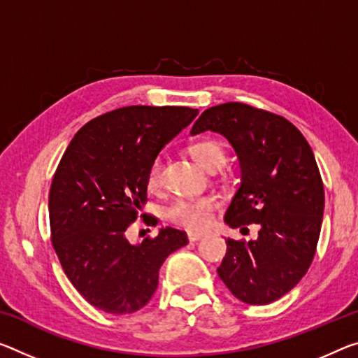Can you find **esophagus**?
Returning a JSON list of instances; mask_svg holds the SVG:
<instances>
[{
    "mask_svg": "<svg viewBox=\"0 0 358 358\" xmlns=\"http://www.w3.org/2000/svg\"><path fill=\"white\" fill-rule=\"evenodd\" d=\"M203 236H206V234H203V232H192V231H189L188 232V241L189 242H197V241H201Z\"/></svg>",
    "mask_w": 358,
    "mask_h": 358,
    "instance_id": "obj_1",
    "label": "esophagus"
}]
</instances>
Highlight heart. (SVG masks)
I'll return each instance as SVG.
<instances>
[{
    "label": "heart",
    "mask_w": 358,
    "mask_h": 358,
    "mask_svg": "<svg viewBox=\"0 0 358 358\" xmlns=\"http://www.w3.org/2000/svg\"><path fill=\"white\" fill-rule=\"evenodd\" d=\"M188 152L191 157L206 170L221 169L226 162V150L218 140L206 138L192 143ZM150 189H157L162 183V161L161 157H156L150 164L148 173H146ZM217 210V201L213 197H197V199H181L175 201L167 208V218L173 224L181 226L185 229L199 231L206 229L212 224L213 213Z\"/></svg>",
    "instance_id": "b5f03b06"
}]
</instances>
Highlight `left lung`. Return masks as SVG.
Masks as SVG:
<instances>
[{
  "mask_svg": "<svg viewBox=\"0 0 358 358\" xmlns=\"http://www.w3.org/2000/svg\"><path fill=\"white\" fill-rule=\"evenodd\" d=\"M228 138L241 162L242 181L224 215L231 228L258 224V239H228L220 279L237 299L269 304L303 279L319 242L325 192L314 152L285 117L250 105L208 108L191 134Z\"/></svg>",
  "mask_w": 358,
  "mask_h": 358,
  "instance_id": "8db88e82",
  "label": "left lung"
}]
</instances>
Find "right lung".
<instances>
[{
  "mask_svg": "<svg viewBox=\"0 0 358 358\" xmlns=\"http://www.w3.org/2000/svg\"><path fill=\"white\" fill-rule=\"evenodd\" d=\"M197 113L188 106L117 108L79 129L62 156L49 191L50 239L66 277L94 308L116 315L143 308L164 261L188 243L185 231L167 226L132 245L126 229L148 201L150 164Z\"/></svg>",
  "mask_w": 358,
  "mask_h": 358,
  "instance_id": "right-lung-1",
  "label": "right lung"
}]
</instances>
